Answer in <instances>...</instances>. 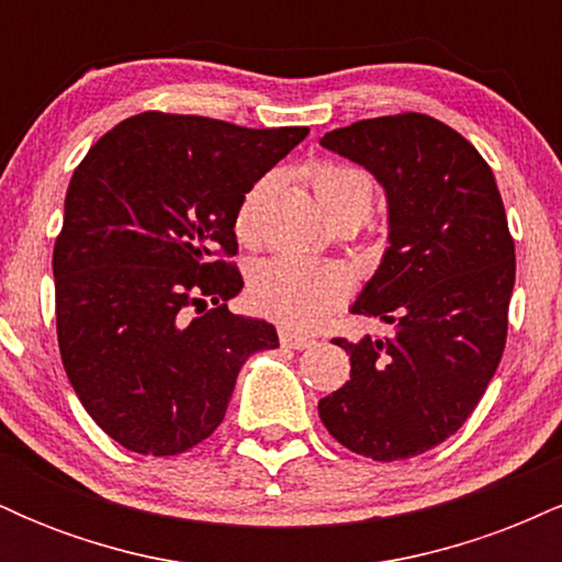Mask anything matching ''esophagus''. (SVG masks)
<instances>
[{"label": "esophagus", "mask_w": 562, "mask_h": 562, "mask_svg": "<svg viewBox=\"0 0 562 562\" xmlns=\"http://www.w3.org/2000/svg\"><path fill=\"white\" fill-rule=\"evenodd\" d=\"M280 344L285 346V348H295V351H301V348L314 346V340L306 338V335H295V333L280 330Z\"/></svg>", "instance_id": "obj_1"}]
</instances>
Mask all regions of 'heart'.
<instances>
[{"instance_id":"1","label":"heart","mask_w":562,"mask_h":562,"mask_svg":"<svg viewBox=\"0 0 562 562\" xmlns=\"http://www.w3.org/2000/svg\"><path fill=\"white\" fill-rule=\"evenodd\" d=\"M319 209L330 218L338 211H357L367 216L372 205V182L357 166L322 160L308 169ZM263 182L256 184L237 211V229L248 232L254 222ZM348 295V277L335 263H312L274 256L250 269L248 299L256 312L280 322L290 330H308L319 325Z\"/></svg>"}]
</instances>
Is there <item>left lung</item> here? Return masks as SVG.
<instances>
[{
	"instance_id": "obj_1",
	"label": "left lung",
	"mask_w": 562,
	"mask_h": 562,
	"mask_svg": "<svg viewBox=\"0 0 562 562\" xmlns=\"http://www.w3.org/2000/svg\"><path fill=\"white\" fill-rule=\"evenodd\" d=\"M319 145L385 190L389 248L351 312L391 327L333 340L351 380L319 398V417L357 454L406 460L457 434L499 367L515 285L505 205L481 153L430 115L357 121Z\"/></svg>"
}]
</instances>
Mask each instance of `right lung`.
I'll return each mask as SVG.
<instances>
[{
    "instance_id": "add662e5",
    "label": "right lung",
    "mask_w": 562,
    "mask_h": 562,
    "mask_svg": "<svg viewBox=\"0 0 562 562\" xmlns=\"http://www.w3.org/2000/svg\"><path fill=\"white\" fill-rule=\"evenodd\" d=\"M306 134L147 111L74 171L53 254L57 344L121 447L192 449L224 420L245 359L280 346L274 325L229 312L243 277L214 256L237 254L245 192Z\"/></svg>"
}]
</instances>
